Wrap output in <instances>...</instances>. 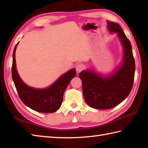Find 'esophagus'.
<instances>
[{
	"instance_id": "obj_1",
	"label": "esophagus",
	"mask_w": 148,
	"mask_h": 148,
	"mask_svg": "<svg viewBox=\"0 0 148 148\" xmlns=\"http://www.w3.org/2000/svg\"><path fill=\"white\" fill-rule=\"evenodd\" d=\"M84 66L82 64H78L76 66V70L78 72V73H79V72H81L82 70H84Z\"/></svg>"
}]
</instances>
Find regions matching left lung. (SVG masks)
<instances>
[{"instance_id": "left-lung-1", "label": "left lung", "mask_w": 148, "mask_h": 148, "mask_svg": "<svg viewBox=\"0 0 148 148\" xmlns=\"http://www.w3.org/2000/svg\"><path fill=\"white\" fill-rule=\"evenodd\" d=\"M107 28L117 33L123 48V60L120 66L109 76L104 77L92 70L82 71L84 97L87 104L100 110L111 109L129 96L134 84L135 61L129 39L116 23L108 21Z\"/></svg>"}]
</instances>
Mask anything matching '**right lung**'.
<instances>
[{
	"mask_svg": "<svg viewBox=\"0 0 148 148\" xmlns=\"http://www.w3.org/2000/svg\"><path fill=\"white\" fill-rule=\"evenodd\" d=\"M18 44L16 45L12 54V78L19 98L26 106L38 112H55L61 106L66 88L76 75L75 69L66 72L47 88L40 89L29 87L22 81L16 70L15 52Z\"/></svg>",
	"mask_w": 148,
	"mask_h": 148,
	"instance_id": "right-lung-1",
	"label": "right lung"
}]
</instances>
